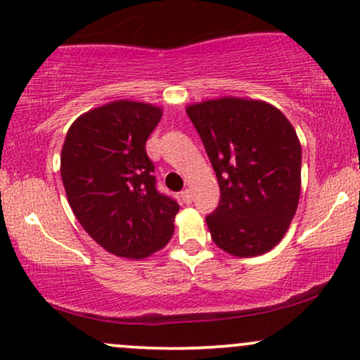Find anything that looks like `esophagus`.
Wrapping results in <instances>:
<instances>
[{
	"instance_id": "obj_1",
	"label": "esophagus",
	"mask_w": 360,
	"mask_h": 360,
	"mask_svg": "<svg viewBox=\"0 0 360 360\" xmlns=\"http://www.w3.org/2000/svg\"><path fill=\"white\" fill-rule=\"evenodd\" d=\"M181 199H183L186 205H189V202H191V199H193L191 191H189V189H184V191L181 193Z\"/></svg>"
}]
</instances>
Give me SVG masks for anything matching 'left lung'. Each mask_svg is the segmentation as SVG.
<instances>
[{
  "label": "left lung",
  "mask_w": 360,
  "mask_h": 360,
  "mask_svg": "<svg viewBox=\"0 0 360 360\" xmlns=\"http://www.w3.org/2000/svg\"><path fill=\"white\" fill-rule=\"evenodd\" d=\"M186 112L221 191L218 210L206 218L213 241L236 258L275 248L300 199L302 146L293 125L257 98H210Z\"/></svg>",
  "instance_id": "obj_1"
}]
</instances>
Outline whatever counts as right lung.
Segmentation results:
<instances>
[{
  "label": "right lung",
  "instance_id": "right-lung-1",
  "mask_svg": "<svg viewBox=\"0 0 360 360\" xmlns=\"http://www.w3.org/2000/svg\"><path fill=\"white\" fill-rule=\"evenodd\" d=\"M162 117L147 102H107L77 117L65 137L60 174L68 205L103 250L144 259L174 233L179 205L155 189L146 141Z\"/></svg>",
  "mask_w": 360,
  "mask_h": 360
}]
</instances>
